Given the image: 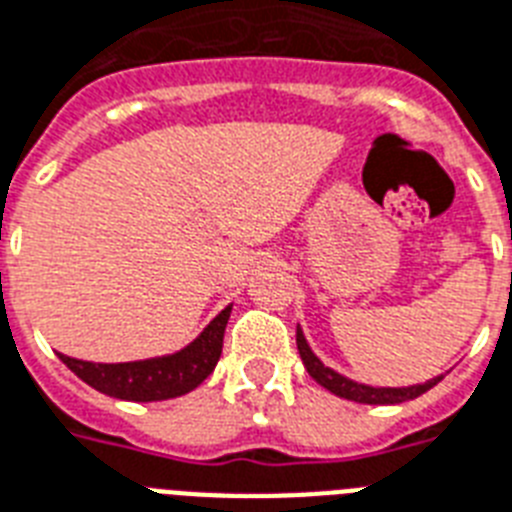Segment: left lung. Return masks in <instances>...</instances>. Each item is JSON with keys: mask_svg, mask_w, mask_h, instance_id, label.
Instances as JSON below:
<instances>
[{"mask_svg": "<svg viewBox=\"0 0 512 512\" xmlns=\"http://www.w3.org/2000/svg\"><path fill=\"white\" fill-rule=\"evenodd\" d=\"M297 350L299 357H302V363H305L307 373L336 397H342V400H352L360 402V405H400V402L415 400V397H421L442 381V376L429 378V381H423V384H413V386H371V384H360V381H352V378L342 376L334 368H328L323 363L321 357L315 355L310 350V344H307L305 334H302V328L297 326Z\"/></svg>", "mask_w": 512, "mask_h": 512, "instance_id": "obj_1", "label": "left lung"}]
</instances>
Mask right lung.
Returning a JSON list of instances; mask_svg holds the SVG:
<instances>
[{"instance_id": "add662e5", "label": "right lung", "mask_w": 512, "mask_h": 512, "mask_svg": "<svg viewBox=\"0 0 512 512\" xmlns=\"http://www.w3.org/2000/svg\"><path fill=\"white\" fill-rule=\"evenodd\" d=\"M231 307L234 305L223 307L199 331V336L170 355L131 360V363H91L68 355H60V360L91 389L115 400L160 402L184 397L215 371L223 352V334L231 318Z\"/></svg>"}]
</instances>
